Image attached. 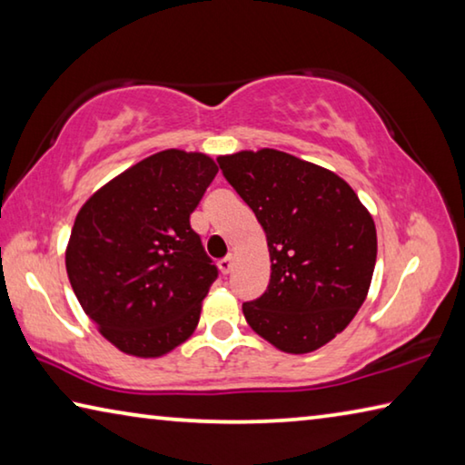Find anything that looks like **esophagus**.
Masks as SVG:
<instances>
[{"instance_id":"34e87169","label":"esophagus","mask_w":465,"mask_h":465,"mask_svg":"<svg viewBox=\"0 0 465 465\" xmlns=\"http://www.w3.org/2000/svg\"><path fill=\"white\" fill-rule=\"evenodd\" d=\"M233 269V256H225L219 261V271H222L223 274H230Z\"/></svg>"}]
</instances>
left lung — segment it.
Listing matches in <instances>:
<instances>
[{"instance_id": "8db88e82", "label": "left lung", "mask_w": 465, "mask_h": 465, "mask_svg": "<svg viewBox=\"0 0 465 465\" xmlns=\"http://www.w3.org/2000/svg\"><path fill=\"white\" fill-rule=\"evenodd\" d=\"M219 168L266 233L271 281L243 303L258 336L291 355L318 351L351 324L371 285L373 217L341 176L277 152L217 157Z\"/></svg>"}]
</instances>
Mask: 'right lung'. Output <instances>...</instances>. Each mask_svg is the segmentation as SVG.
<instances>
[{
  "label": "right lung",
  "mask_w": 465,
  "mask_h": 465,
  "mask_svg": "<svg viewBox=\"0 0 465 465\" xmlns=\"http://www.w3.org/2000/svg\"><path fill=\"white\" fill-rule=\"evenodd\" d=\"M213 157L163 149L84 203L67 277L98 332L124 355L157 359L191 338L217 279L191 213L217 174Z\"/></svg>",
  "instance_id": "1"
}]
</instances>
